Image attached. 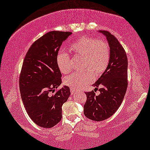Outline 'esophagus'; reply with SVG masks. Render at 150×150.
I'll use <instances>...</instances> for the list:
<instances>
[{
  "mask_svg": "<svg viewBox=\"0 0 150 150\" xmlns=\"http://www.w3.org/2000/svg\"><path fill=\"white\" fill-rule=\"evenodd\" d=\"M70 92H71V93H72V94H73V93H74L75 90L72 88H70Z\"/></svg>",
  "mask_w": 150,
  "mask_h": 150,
  "instance_id": "obj_1",
  "label": "esophagus"
}]
</instances>
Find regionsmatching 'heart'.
<instances>
[{"instance_id":"obj_1","label":"heart","mask_w":150,"mask_h":150,"mask_svg":"<svg viewBox=\"0 0 150 150\" xmlns=\"http://www.w3.org/2000/svg\"><path fill=\"white\" fill-rule=\"evenodd\" d=\"M70 52L76 58H82V72H74L66 76L64 84L74 89H82L91 84L94 76L103 74L109 65L110 48L104 40L82 36L70 46ZM59 70L62 74L69 73L72 69L71 58L65 52H59L56 56Z\"/></svg>"}]
</instances>
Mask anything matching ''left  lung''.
Returning <instances> with one entry per match:
<instances>
[{"label": "left lung", "mask_w": 150, "mask_h": 150, "mask_svg": "<svg viewBox=\"0 0 150 150\" xmlns=\"http://www.w3.org/2000/svg\"><path fill=\"white\" fill-rule=\"evenodd\" d=\"M108 42L110 59L106 70L93 84L100 94L95 90L85 92L87 99L84 105V114L88 119L100 122L111 117L123 101L127 87V58L123 46L108 31L100 30Z\"/></svg>", "instance_id": "left-lung-1"}]
</instances>
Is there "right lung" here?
Here are the masks:
<instances>
[{"label":"right lung","instance_id":"obj_1","mask_svg":"<svg viewBox=\"0 0 150 150\" xmlns=\"http://www.w3.org/2000/svg\"><path fill=\"white\" fill-rule=\"evenodd\" d=\"M71 32L51 31L31 45L24 57L19 78L23 104L38 126L50 128L62 119V106L70 96L69 87L56 90L62 83L56 56ZM54 94H53V93Z\"/></svg>","mask_w":150,"mask_h":150}]
</instances>
